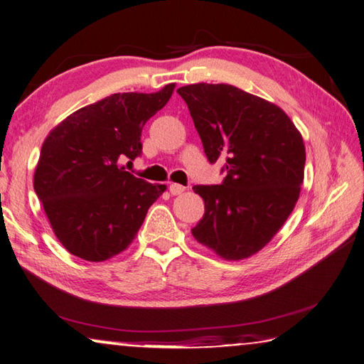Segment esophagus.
Returning a JSON list of instances; mask_svg holds the SVG:
<instances>
[{"mask_svg":"<svg viewBox=\"0 0 364 364\" xmlns=\"http://www.w3.org/2000/svg\"><path fill=\"white\" fill-rule=\"evenodd\" d=\"M168 189H170V192H172V196H180V194H183L184 191H186V188L181 186V184H178V183L170 184Z\"/></svg>","mask_w":364,"mask_h":364,"instance_id":"34e87169","label":"esophagus"}]
</instances>
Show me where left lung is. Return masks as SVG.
Returning a JSON list of instances; mask_svg holds the SVG:
<instances>
[{"label": "left lung", "instance_id": "obj_1", "mask_svg": "<svg viewBox=\"0 0 364 364\" xmlns=\"http://www.w3.org/2000/svg\"><path fill=\"white\" fill-rule=\"evenodd\" d=\"M188 104L211 164L225 159L220 184L194 186L205 215L194 238L225 260L268 245L300 197L306 149L279 107L232 85L196 83L176 90Z\"/></svg>", "mask_w": 364, "mask_h": 364}]
</instances>
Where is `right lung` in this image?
<instances>
[{
  "instance_id": "right-lung-1",
  "label": "right lung",
  "mask_w": 364,
  "mask_h": 364,
  "mask_svg": "<svg viewBox=\"0 0 364 364\" xmlns=\"http://www.w3.org/2000/svg\"><path fill=\"white\" fill-rule=\"evenodd\" d=\"M117 92L82 107L48 134L34 172V191L68 251L102 262L132 243L166 184L126 172L141 154V129L172 96Z\"/></svg>"
}]
</instances>
